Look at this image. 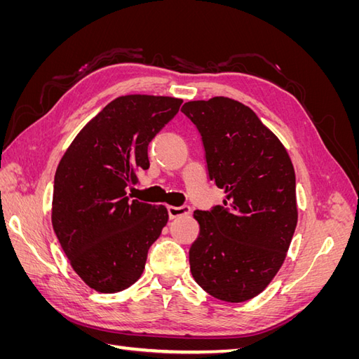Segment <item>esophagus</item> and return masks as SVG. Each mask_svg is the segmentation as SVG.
Masks as SVG:
<instances>
[{
    "instance_id": "1",
    "label": "esophagus",
    "mask_w": 359,
    "mask_h": 359,
    "mask_svg": "<svg viewBox=\"0 0 359 359\" xmlns=\"http://www.w3.org/2000/svg\"><path fill=\"white\" fill-rule=\"evenodd\" d=\"M168 212H169L170 219H177V217H180V215H187V214H190V206H189V205L169 206Z\"/></svg>"
}]
</instances>
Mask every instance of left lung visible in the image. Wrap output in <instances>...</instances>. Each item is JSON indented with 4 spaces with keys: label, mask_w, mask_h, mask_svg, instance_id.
<instances>
[{
    "label": "left lung",
    "mask_w": 359,
    "mask_h": 359,
    "mask_svg": "<svg viewBox=\"0 0 359 359\" xmlns=\"http://www.w3.org/2000/svg\"><path fill=\"white\" fill-rule=\"evenodd\" d=\"M181 112L202 136L208 177L223 205L194 211L201 232L190 271L211 297L244 302L283 265L298 222L295 170L286 148L248 106L229 97L187 102Z\"/></svg>",
    "instance_id": "obj_1"
}]
</instances>
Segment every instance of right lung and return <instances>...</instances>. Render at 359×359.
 <instances>
[{"label": "right lung", "mask_w": 359, "mask_h": 359, "mask_svg": "<svg viewBox=\"0 0 359 359\" xmlns=\"http://www.w3.org/2000/svg\"><path fill=\"white\" fill-rule=\"evenodd\" d=\"M181 103L163 95L118 97L81 130L60 161L52 226L76 274L97 292H121L137 281L168 223L165 205L130 199L126 190L149 168L148 145Z\"/></svg>", "instance_id": "obj_1"}]
</instances>
